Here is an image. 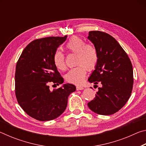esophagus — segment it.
<instances>
[{
	"label": "esophagus",
	"mask_w": 146,
	"mask_h": 146,
	"mask_svg": "<svg viewBox=\"0 0 146 146\" xmlns=\"http://www.w3.org/2000/svg\"><path fill=\"white\" fill-rule=\"evenodd\" d=\"M76 90H84V88L82 87V86H76Z\"/></svg>",
	"instance_id": "esophagus-1"
}]
</instances>
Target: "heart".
I'll return each mask as SVG.
<instances>
[{
    "label": "heart",
    "instance_id": "1",
    "mask_svg": "<svg viewBox=\"0 0 146 146\" xmlns=\"http://www.w3.org/2000/svg\"><path fill=\"white\" fill-rule=\"evenodd\" d=\"M66 48L71 53H76V67L71 69L66 75V80L69 83L80 85L88 71H93L97 66L98 54L97 48L91 44H85V41L78 36H72L66 44ZM53 63L59 70L66 68L65 56L60 51H56L53 56ZM87 69H86V68Z\"/></svg>",
    "mask_w": 146,
    "mask_h": 146
}]
</instances>
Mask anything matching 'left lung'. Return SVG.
<instances>
[{
  "mask_svg": "<svg viewBox=\"0 0 146 146\" xmlns=\"http://www.w3.org/2000/svg\"><path fill=\"white\" fill-rule=\"evenodd\" d=\"M88 38L98 54L95 70L88 81L95 86L101 85L94 99L88 103V107L98 115H113L123 108L131 97L134 82L131 62L110 35L91 31Z\"/></svg>",
  "mask_w": 146,
  "mask_h": 146,
  "instance_id": "obj_1",
  "label": "left lung"
}]
</instances>
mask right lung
Returning <instances> with one entry per match:
<instances>
[{
	"label": "right lung",
	"mask_w": 146,
	"mask_h": 146,
	"mask_svg": "<svg viewBox=\"0 0 146 146\" xmlns=\"http://www.w3.org/2000/svg\"><path fill=\"white\" fill-rule=\"evenodd\" d=\"M67 35L38 38L27 46L17 61L15 92L19 104L27 114L39 121H48L59 117L65 111L68 98L75 91L70 84L49 90V84H62L53 63V56Z\"/></svg>",
	"instance_id": "right-lung-1"
}]
</instances>
